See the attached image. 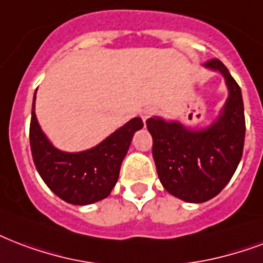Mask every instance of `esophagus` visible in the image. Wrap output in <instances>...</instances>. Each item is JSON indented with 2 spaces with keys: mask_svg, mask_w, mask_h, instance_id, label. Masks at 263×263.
Returning a JSON list of instances; mask_svg holds the SVG:
<instances>
[{
  "mask_svg": "<svg viewBox=\"0 0 263 263\" xmlns=\"http://www.w3.org/2000/svg\"><path fill=\"white\" fill-rule=\"evenodd\" d=\"M154 114H156V110H154L153 107H146V109L142 110V114H140V116H142V120L146 121V120H149L150 117H153Z\"/></svg>",
  "mask_w": 263,
  "mask_h": 263,
  "instance_id": "esophagus-1",
  "label": "esophagus"
}]
</instances>
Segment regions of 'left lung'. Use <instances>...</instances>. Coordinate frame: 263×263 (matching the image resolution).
<instances>
[{
  "instance_id": "1",
  "label": "left lung",
  "mask_w": 263,
  "mask_h": 263,
  "mask_svg": "<svg viewBox=\"0 0 263 263\" xmlns=\"http://www.w3.org/2000/svg\"><path fill=\"white\" fill-rule=\"evenodd\" d=\"M205 69L225 78L228 99L215 121L201 129L179 121L149 118L153 158L164 189L186 203H204L215 197L232 179L243 156L246 118L241 89L218 59Z\"/></svg>"
}]
</instances>
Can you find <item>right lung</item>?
<instances>
[{
  "label": "right lung",
  "mask_w": 263,
  "mask_h": 263,
  "mask_svg": "<svg viewBox=\"0 0 263 263\" xmlns=\"http://www.w3.org/2000/svg\"><path fill=\"white\" fill-rule=\"evenodd\" d=\"M35 93L30 123V146L35 168L45 185L58 197L74 205H88L107 197L117 183L121 163L134 134L143 128L142 118L129 120L91 149L77 153L62 152L52 145L38 124L34 111Z\"/></svg>",
  "instance_id": "1"
}]
</instances>
